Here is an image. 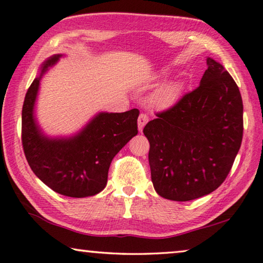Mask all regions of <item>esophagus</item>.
<instances>
[{
	"label": "esophagus",
	"instance_id": "obj_1",
	"mask_svg": "<svg viewBox=\"0 0 263 263\" xmlns=\"http://www.w3.org/2000/svg\"><path fill=\"white\" fill-rule=\"evenodd\" d=\"M147 122H148V116L146 114H140L139 117H138V130L141 132Z\"/></svg>",
	"mask_w": 263,
	"mask_h": 263
}]
</instances>
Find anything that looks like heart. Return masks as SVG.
I'll use <instances>...</instances> for the list:
<instances>
[{"label":"heart","instance_id":"1","mask_svg":"<svg viewBox=\"0 0 263 263\" xmlns=\"http://www.w3.org/2000/svg\"><path fill=\"white\" fill-rule=\"evenodd\" d=\"M181 93L180 83H170L168 85L162 86L156 92L153 94L152 102L157 108H169L178 101Z\"/></svg>","mask_w":263,"mask_h":263}]
</instances>
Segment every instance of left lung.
Returning <instances> with one entry per match:
<instances>
[{
  "mask_svg": "<svg viewBox=\"0 0 263 263\" xmlns=\"http://www.w3.org/2000/svg\"><path fill=\"white\" fill-rule=\"evenodd\" d=\"M199 87L156 114L144 135L149 141L156 193L190 201L212 193L232 168L242 140V100L222 64L208 57Z\"/></svg>",
  "mask_w": 263,
  "mask_h": 263,
  "instance_id": "1",
  "label": "left lung"
}]
</instances>
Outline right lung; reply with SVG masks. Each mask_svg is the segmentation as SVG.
I'll return each mask as SVG.
<instances>
[{
	"label": "right lung",
	"mask_w": 263,
	"mask_h": 263,
	"mask_svg": "<svg viewBox=\"0 0 263 263\" xmlns=\"http://www.w3.org/2000/svg\"><path fill=\"white\" fill-rule=\"evenodd\" d=\"M61 56L57 54L44 62L25 95L23 148L33 173L52 191L71 198L90 197L106 187L112 159L137 136L139 110L99 112L74 136L47 137L36 122L34 106L42 76Z\"/></svg>",
	"instance_id": "right-lung-1"
}]
</instances>
